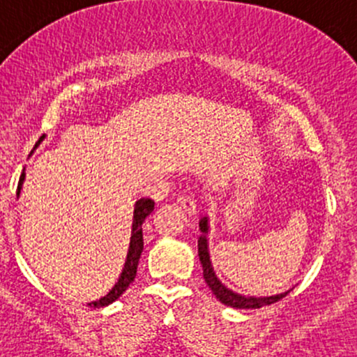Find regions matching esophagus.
I'll return each mask as SVG.
<instances>
[{
    "mask_svg": "<svg viewBox=\"0 0 357 357\" xmlns=\"http://www.w3.org/2000/svg\"><path fill=\"white\" fill-rule=\"evenodd\" d=\"M178 204L179 206H181V210L186 213V215H190V216H192L196 213V204H195V202H192V199L190 198V196H179V199H178Z\"/></svg>",
    "mask_w": 357,
    "mask_h": 357,
    "instance_id": "esophagus-1",
    "label": "esophagus"
}]
</instances>
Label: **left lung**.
I'll return each instance as SVG.
<instances>
[{
    "label": "left lung",
    "mask_w": 357,
    "mask_h": 357,
    "mask_svg": "<svg viewBox=\"0 0 357 357\" xmlns=\"http://www.w3.org/2000/svg\"><path fill=\"white\" fill-rule=\"evenodd\" d=\"M199 230H202L203 235L199 236L198 240V255L199 261L203 265V277L204 282H206L208 287L211 289V292L215 294L216 298L221 302V304L233 307V309H260L264 305H270L273 302H278L280 298H284L290 290H287L284 294H278V296L272 297H247L241 296V294L233 292V290L228 289L227 285L221 284V280L216 277L215 270H213L211 260H210V252H208V218H203L199 221Z\"/></svg>",
    "instance_id": "obj_1"
}]
</instances>
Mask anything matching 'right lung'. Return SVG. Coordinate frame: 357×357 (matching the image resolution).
I'll use <instances>...</instances> for the list:
<instances>
[{"label":"right lung","instance_id":"obj_1","mask_svg":"<svg viewBox=\"0 0 357 357\" xmlns=\"http://www.w3.org/2000/svg\"><path fill=\"white\" fill-rule=\"evenodd\" d=\"M42 139H40V141H42ZM23 179H24V173H22V176H20L18 191H16V195L18 196H20V190H22ZM153 210H154V202L151 198H141L139 202H136V206H134L132 231H130L129 252H127L126 265H124V268H122L121 277H119L117 284L112 287V290H110L107 296H104L96 302H90L89 304L90 307H97V309H99V307H105V305L112 304L114 301H117V298L126 292L127 287L132 284V280L136 278V273H137L139 258H141L142 248H144V241H142V223H144V220L151 215V213H153Z\"/></svg>","mask_w":357,"mask_h":357}]
</instances>
